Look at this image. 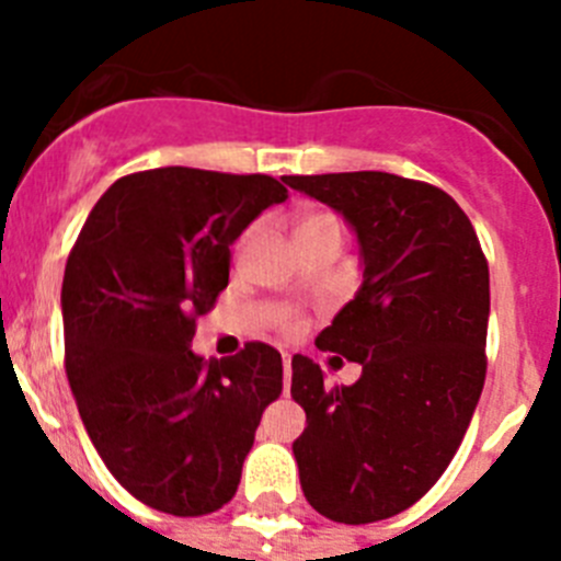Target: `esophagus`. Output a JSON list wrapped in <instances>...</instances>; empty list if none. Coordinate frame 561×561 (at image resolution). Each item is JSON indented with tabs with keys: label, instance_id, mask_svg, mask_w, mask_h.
I'll list each match as a JSON object with an SVG mask.
<instances>
[{
	"label": "esophagus",
	"instance_id": "obj_1",
	"mask_svg": "<svg viewBox=\"0 0 561 561\" xmlns=\"http://www.w3.org/2000/svg\"><path fill=\"white\" fill-rule=\"evenodd\" d=\"M289 381H291V356L284 354V388L289 390Z\"/></svg>",
	"mask_w": 561,
	"mask_h": 561
}]
</instances>
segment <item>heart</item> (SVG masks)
<instances>
[{
    "mask_svg": "<svg viewBox=\"0 0 561 561\" xmlns=\"http://www.w3.org/2000/svg\"><path fill=\"white\" fill-rule=\"evenodd\" d=\"M331 221H334V216H329V213H306L304 219L295 225V236H297V232L314 230V227L331 225ZM286 329H295V320H291V317H286Z\"/></svg>",
    "mask_w": 561,
    "mask_h": 561,
    "instance_id": "b5f03b06",
    "label": "heart"
}]
</instances>
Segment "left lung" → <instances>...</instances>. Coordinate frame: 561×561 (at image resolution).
I'll use <instances>...</instances> for the list:
<instances>
[{"mask_svg":"<svg viewBox=\"0 0 561 561\" xmlns=\"http://www.w3.org/2000/svg\"><path fill=\"white\" fill-rule=\"evenodd\" d=\"M345 216L362 286L317 348L359 362L329 388L309 356L291 359V399L306 410L291 444L314 512L365 525L419 503L458 453L485 381L489 264L458 202L385 171L284 176Z\"/></svg>","mask_w":561,"mask_h":561,"instance_id":"8db88e82","label":"left lung"}]
</instances>
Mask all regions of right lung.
Here are the masks:
<instances>
[{"label":"right lung","instance_id":"obj_1","mask_svg":"<svg viewBox=\"0 0 561 561\" xmlns=\"http://www.w3.org/2000/svg\"><path fill=\"white\" fill-rule=\"evenodd\" d=\"M289 196L266 173L153 168L101 196L67 257L64 365L83 427L128 494L173 517L230 503L261 413L284 390L266 342L191 351L230 280V244Z\"/></svg>","mask_w":561,"mask_h":561}]
</instances>
